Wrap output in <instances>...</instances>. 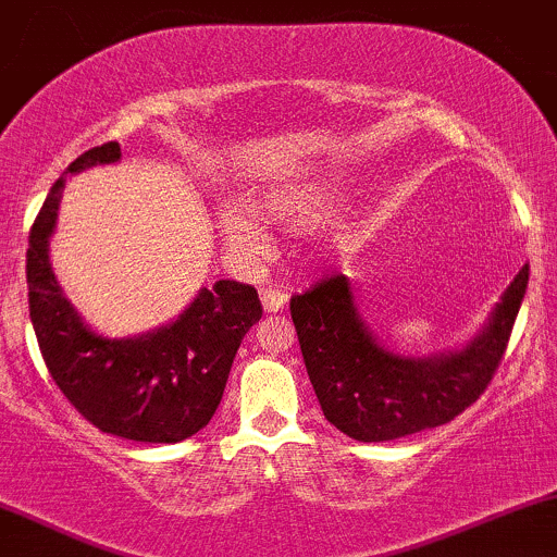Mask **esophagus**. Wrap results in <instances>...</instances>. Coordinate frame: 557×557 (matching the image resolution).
I'll list each match as a JSON object with an SVG mask.
<instances>
[{
	"mask_svg": "<svg viewBox=\"0 0 557 557\" xmlns=\"http://www.w3.org/2000/svg\"><path fill=\"white\" fill-rule=\"evenodd\" d=\"M259 296H261V306H264L267 314H277V311H283L287 306V293L277 290V287H264Z\"/></svg>",
	"mask_w": 557,
	"mask_h": 557,
	"instance_id": "esophagus-1",
	"label": "esophagus"
}]
</instances>
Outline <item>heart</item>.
Returning a JSON list of instances; mask_svg holds the SVG:
<instances>
[{
	"label": "heart",
	"instance_id": "heart-1",
	"mask_svg": "<svg viewBox=\"0 0 557 557\" xmlns=\"http://www.w3.org/2000/svg\"><path fill=\"white\" fill-rule=\"evenodd\" d=\"M350 181L337 170H304L261 185L251 194L253 209L280 227H309L327 216L341 201ZM222 235L233 248L246 253L264 251L270 235L246 209L227 207L216 214Z\"/></svg>",
	"mask_w": 557,
	"mask_h": 557
}]
</instances>
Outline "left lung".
Segmentation results:
<instances>
[{"label":"left lung","instance_id":"obj_1","mask_svg":"<svg viewBox=\"0 0 557 557\" xmlns=\"http://www.w3.org/2000/svg\"><path fill=\"white\" fill-rule=\"evenodd\" d=\"M527 283L523 264L482 327L434 356H406L382 343L345 274L293 296L290 317L324 419L359 443H385L456 419L495 374Z\"/></svg>","mask_w":557,"mask_h":557}]
</instances>
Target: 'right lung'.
Segmentation results:
<instances>
[{"label": "right lung", "mask_w": 557, "mask_h": 557, "mask_svg": "<svg viewBox=\"0 0 557 557\" xmlns=\"http://www.w3.org/2000/svg\"><path fill=\"white\" fill-rule=\"evenodd\" d=\"M117 140L94 146L52 185L28 240V306L57 387L101 432L136 443H181L209 424L246 332L261 319L251 285L201 287L172 322L133 337L94 330L65 296L49 259L67 175L117 164Z\"/></svg>", "instance_id": "obj_1"}]
</instances>
